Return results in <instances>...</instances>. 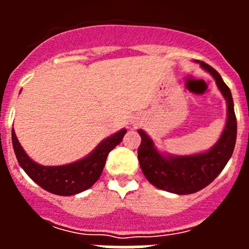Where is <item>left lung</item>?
Wrapping results in <instances>:
<instances>
[{"instance_id":"8db88e82","label":"left lung","mask_w":249,"mask_h":249,"mask_svg":"<svg viewBox=\"0 0 249 249\" xmlns=\"http://www.w3.org/2000/svg\"><path fill=\"white\" fill-rule=\"evenodd\" d=\"M198 63L212 74L227 102V122L217 143L198 155H163L146 132L138 131L142 140L138 147V160L144 177L160 190L176 195H191L208 186L226 167L236 144L237 120L231 89L214 68L202 61Z\"/></svg>"}]
</instances>
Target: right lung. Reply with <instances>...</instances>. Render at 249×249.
Returning <instances> with one entry per match:
<instances>
[{
	"instance_id": "add662e5",
	"label": "right lung",
	"mask_w": 249,
	"mask_h": 249,
	"mask_svg": "<svg viewBox=\"0 0 249 249\" xmlns=\"http://www.w3.org/2000/svg\"><path fill=\"white\" fill-rule=\"evenodd\" d=\"M127 129L103 140L87 157L65 166H41L31 160L22 148L12 128V146L19 166L43 190L58 196H73L89 190L100 178L109 152L121 143Z\"/></svg>"
}]
</instances>
